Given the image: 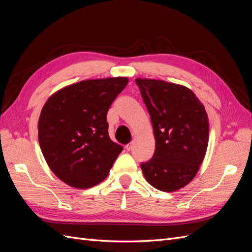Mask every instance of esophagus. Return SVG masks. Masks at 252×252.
<instances>
[{"mask_svg":"<svg viewBox=\"0 0 252 252\" xmlns=\"http://www.w3.org/2000/svg\"><path fill=\"white\" fill-rule=\"evenodd\" d=\"M125 148H126L128 151H130V150L132 149V143H129V144H127L126 146H125Z\"/></svg>","mask_w":252,"mask_h":252,"instance_id":"34e87169","label":"esophagus"}]
</instances>
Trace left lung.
<instances>
[{
    "label": "left lung",
    "mask_w": 252,
    "mask_h": 252,
    "mask_svg": "<svg viewBox=\"0 0 252 252\" xmlns=\"http://www.w3.org/2000/svg\"><path fill=\"white\" fill-rule=\"evenodd\" d=\"M135 83L156 139L154 156L141 163L143 174L161 191H175L195 177L203 162L209 138L207 113L185 86L149 79H136Z\"/></svg>",
    "instance_id": "8db88e82"
}]
</instances>
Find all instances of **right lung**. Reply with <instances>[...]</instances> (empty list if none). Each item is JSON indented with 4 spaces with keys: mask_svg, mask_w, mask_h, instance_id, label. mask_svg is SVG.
I'll return each instance as SVG.
<instances>
[{
    "mask_svg": "<svg viewBox=\"0 0 252 252\" xmlns=\"http://www.w3.org/2000/svg\"><path fill=\"white\" fill-rule=\"evenodd\" d=\"M127 83V78L82 81L45 103L37 124L40 147L52 172L67 185H97L123 150L109 138L107 112Z\"/></svg>",
    "mask_w": 252,
    "mask_h": 252,
    "instance_id": "obj_1",
    "label": "right lung"
}]
</instances>
